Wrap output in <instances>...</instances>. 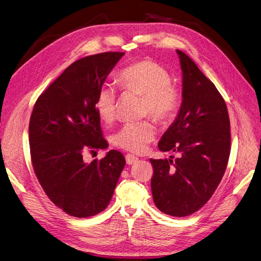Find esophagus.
Instances as JSON below:
<instances>
[{
  "label": "esophagus",
  "mask_w": 261,
  "mask_h": 261,
  "mask_svg": "<svg viewBox=\"0 0 261 261\" xmlns=\"http://www.w3.org/2000/svg\"><path fill=\"white\" fill-rule=\"evenodd\" d=\"M138 159L139 158L136 155H133V154H127V155H125V162H127L128 165H132V164H134L136 162H138Z\"/></svg>",
  "instance_id": "obj_1"
}]
</instances>
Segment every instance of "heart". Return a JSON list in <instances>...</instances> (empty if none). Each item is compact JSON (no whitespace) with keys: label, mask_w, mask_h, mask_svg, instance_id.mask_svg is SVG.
<instances>
[{"label":"heart","mask_w":261,"mask_h":261,"mask_svg":"<svg viewBox=\"0 0 261 261\" xmlns=\"http://www.w3.org/2000/svg\"><path fill=\"white\" fill-rule=\"evenodd\" d=\"M122 87L145 95V114H150L161 122L172 119L180 106V92L171 83L169 72L162 65L150 60H142L125 67L119 74ZM117 91L113 83H103L98 89L94 108L98 118L111 123L116 117ZM156 136L155 125L149 120L127 122L113 136L114 145L141 153Z\"/></svg>","instance_id":"b5f03b06"}]
</instances>
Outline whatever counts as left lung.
<instances>
[{
	"mask_svg": "<svg viewBox=\"0 0 261 261\" xmlns=\"http://www.w3.org/2000/svg\"><path fill=\"white\" fill-rule=\"evenodd\" d=\"M176 53L182 70V103L158 148L180 157L150 158V187L161 212L186 217L203 207L219 186L229 161L231 133L228 108L219 91L186 53Z\"/></svg>",
	"mask_w": 261,
	"mask_h": 261,
	"instance_id": "8db88e82",
	"label": "left lung"
}]
</instances>
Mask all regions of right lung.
I'll use <instances>...</instances> for the list:
<instances>
[{"label": "right lung", "instance_id": "add662e5", "mask_svg": "<svg viewBox=\"0 0 261 261\" xmlns=\"http://www.w3.org/2000/svg\"><path fill=\"white\" fill-rule=\"evenodd\" d=\"M123 55L106 52L72 63L39 96L30 117V154L37 178L48 198L72 217L103 212L125 165L115 149L90 164L82 157L86 150L108 146L94 100Z\"/></svg>", "mask_w": 261, "mask_h": 261}]
</instances>
